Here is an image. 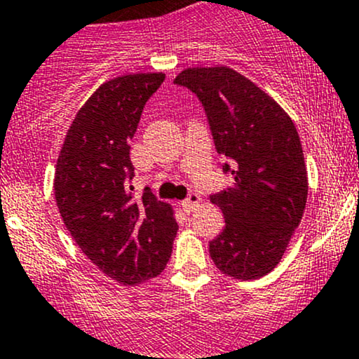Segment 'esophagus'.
Instances as JSON below:
<instances>
[{"label":"esophagus","mask_w":359,"mask_h":359,"mask_svg":"<svg viewBox=\"0 0 359 359\" xmlns=\"http://www.w3.org/2000/svg\"><path fill=\"white\" fill-rule=\"evenodd\" d=\"M198 205H200V196L196 195V193H191L187 200L181 201V207H183V210L188 213L196 210V208H198Z\"/></svg>","instance_id":"obj_1"}]
</instances>
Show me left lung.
Here are the masks:
<instances>
[{"label":"left lung","instance_id":"obj_1","mask_svg":"<svg viewBox=\"0 0 359 359\" xmlns=\"http://www.w3.org/2000/svg\"><path fill=\"white\" fill-rule=\"evenodd\" d=\"M203 104L233 187L210 196L224 231L210 256L224 275L256 280L287 251L307 203L309 180L295 123L268 93L227 66L188 67L175 79Z\"/></svg>","mask_w":359,"mask_h":359}]
</instances>
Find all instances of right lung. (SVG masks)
I'll return each instance as SVG.
<instances>
[{
    "label": "right lung",
    "mask_w": 359,
    "mask_h": 359,
    "mask_svg": "<svg viewBox=\"0 0 359 359\" xmlns=\"http://www.w3.org/2000/svg\"><path fill=\"white\" fill-rule=\"evenodd\" d=\"M163 72L103 83L79 108L55 164L54 193L67 231L88 259L122 285L158 276L178 232L171 205L149 188L134 200L130 139Z\"/></svg>",
    "instance_id": "1"
}]
</instances>
